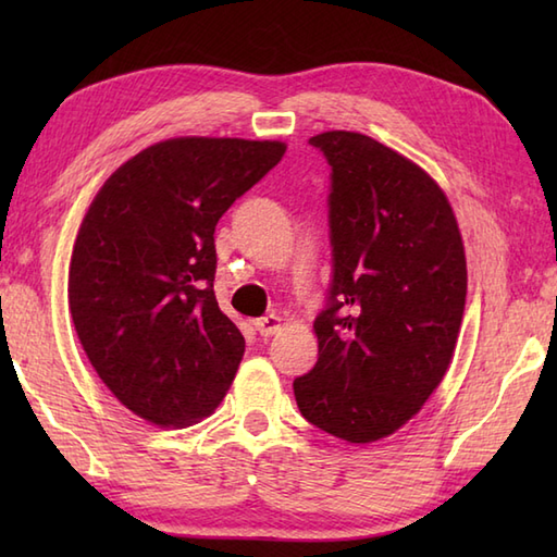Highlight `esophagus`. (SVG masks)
I'll return each mask as SVG.
<instances>
[{
    "mask_svg": "<svg viewBox=\"0 0 557 557\" xmlns=\"http://www.w3.org/2000/svg\"><path fill=\"white\" fill-rule=\"evenodd\" d=\"M253 325H256V330H258V335H260V337H270V335H275L277 330H280V325H282V318H280V315H275V313H270V315L258 318V321H253Z\"/></svg>",
    "mask_w": 557,
    "mask_h": 557,
    "instance_id": "1",
    "label": "esophagus"
}]
</instances>
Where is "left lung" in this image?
<instances>
[{
  "instance_id": "1",
  "label": "left lung",
  "mask_w": 557,
  "mask_h": 557,
  "mask_svg": "<svg viewBox=\"0 0 557 557\" xmlns=\"http://www.w3.org/2000/svg\"><path fill=\"white\" fill-rule=\"evenodd\" d=\"M330 164L333 280L318 361L294 381L304 419L347 443L395 433L441 385L467 301L449 200L419 164L371 136L309 138Z\"/></svg>"
}]
</instances>
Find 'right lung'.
Returning a JSON list of instances; mask_svg holds the SVG:
<instances>
[{"instance_id": "right-lung-1", "label": "right lung", "mask_w": 557, "mask_h": 557, "mask_svg": "<svg viewBox=\"0 0 557 557\" xmlns=\"http://www.w3.org/2000/svg\"><path fill=\"white\" fill-rule=\"evenodd\" d=\"M285 150L160 140L92 198L71 253L69 309L92 369L136 417L182 429L227 395L246 345L212 292L215 224Z\"/></svg>"}]
</instances>
